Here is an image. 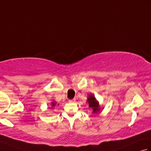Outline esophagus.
Segmentation results:
<instances>
[{"mask_svg": "<svg viewBox=\"0 0 151 151\" xmlns=\"http://www.w3.org/2000/svg\"><path fill=\"white\" fill-rule=\"evenodd\" d=\"M75 101H76V99H70V100H69V102H75Z\"/></svg>", "mask_w": 151, "mask_h": 151, "instance_id": "obj_1", "label": "esophagus"}]
</instances>
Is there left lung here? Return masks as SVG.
I'll use <instances>...</instances> for the list:
<instances>
[{
    "label": "left lung",
    "instance_id": "left-lung-1",
    "mask_svg": "<svg viewBox=\"0 0 151 151\" xmlns=\"http://www.w3.org/2000/svg\"><path fill=\"white\" fill-rule=\"evenodd\" d=\"M87 102L89 107L92 110V114H97L101 111V108L99 102L93 94H89L87 98Z\"/></svg>",
    "mask_w": 151,
    "mask_h": 151
}]
</instances>
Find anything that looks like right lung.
I'll use <instances>...</instances> for the list:
<instances>
[{
    "label": "right lung",
    "instance_id": "add662e5",
    "mask_svg": "<svg viewBox=\"0 0 151 151\" xmlns=\"http://www.w3.org/2000/svg\"><path fill=\"white\" fill-rule=\"evenodd\" d=\"M51 108H53V107H55V106H57V105L58 106L59 104H57V102H55V101H53V102H51Z\"/></svg>",
    "mask_w": 151,
    "mask_h": 151
}]
</instances>
